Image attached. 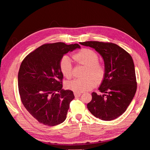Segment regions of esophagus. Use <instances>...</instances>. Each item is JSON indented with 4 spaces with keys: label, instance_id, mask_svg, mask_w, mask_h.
I'll return each instance as SVG.
<instances>
[{
    "label": "esophagus",
    "instance_id": "1",
    "mask_svg": "<svg viewBox=\"0 0 150 150\" xmlns=\"http://www.w3.org/2000/svg\"><path fill=\"white\" fill-rule=\"evenodd\" d=\"M74 95H75V97H80L81 96V93H77V92H75Z\"/></svg>",
    "mask_w": 150,
    "mask_h": 150
}]
</instances>
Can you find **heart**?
Wrapping results in <instances>:
<instances>
[{
    "instance_id": "1",
    "label": "heart",
    "mask_w": 150,
    "mask_h": 150,
    "mask_svg": "<svg viewBox=\"0 0 150 150\" xmlns=\"http://www.w3.org/2000/svg\"><path fill=\"white\" fill-rule=\"evenodd\" d=\"M76 62L86 66L87 68L83 78L75 79L67 81L66 87L77 93H81L93 88L96 80L100 81L103 79L105 69L103 64L98 62V54L91 49L83 48L73 55ZM59 68L62 74L67 79H70L73 75V64L68 56H63L59 62Z\"/></svg>"
}]
</instances>
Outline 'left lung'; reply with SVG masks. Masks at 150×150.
<instances>
[{
  "label": "left lung",
  "instance_id": "8db88e82",
  "mask_svg": "<svg viewBox=\"0 0 150 150\" xmlns=\"http://www.w3.org/2000/svg\"><path fill=\"white\" fill-rule=\"evenodd\" d=\"M82 46L95 49L103 57L105 73L98 88L102 95L91 93L87 108L103 120L117 119L125 112L137 90L135 66L131 55L115 44L87 41Z\"/></svg>",
  "mask_w": 150,
  "mask_h": 150
}]
</instances>
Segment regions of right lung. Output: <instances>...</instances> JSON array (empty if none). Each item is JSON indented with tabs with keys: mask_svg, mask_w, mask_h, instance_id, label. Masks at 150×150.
Masks as SVG:
<instances>
[{
	"mask_svg": "<svg viewBox=\"0 0 150 150\" xmlns=\"http://www.w3.org/2000/svg\"><path fill=\"white\" fill-rule=\"evenodd\" d=\"M77 48L78 44H46L28 55L18 73V86L25 108L35 119L46 126L63 122L75 98L73 91L62 88L59 62L62 57Z\"/></svg>",
	"mask_w": 150,
	"mask_h": 150,
	"instance_id": "add662e5",
	"label": "right lung"
}]
</instances>
